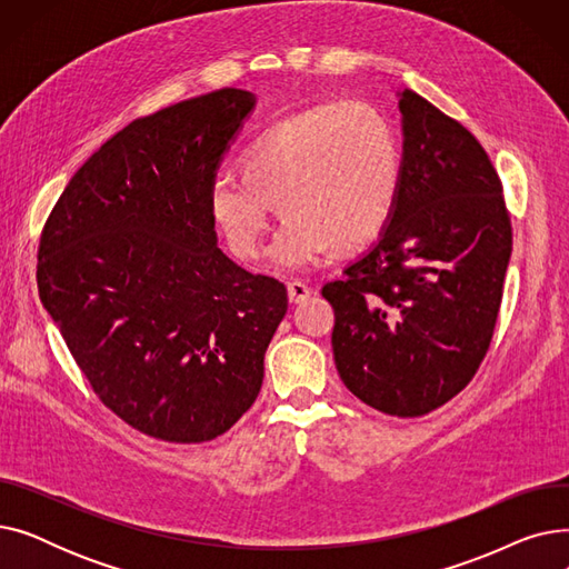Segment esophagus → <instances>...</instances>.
Masks as SVG:
<instances>
[{
    "instance_id": "esophagus-1",
    "label": "esophagus",
    "mask_w": 569,
    "mask_h": 569,
    "mask_svg": "<svg viewBox=\"0 0 569 569\" xmlns=\"http://www.w3.org/2000/svg\"><path fill=\"white\" fill-rule=\"evenodd\" d=\"M311 297V288L305 281H288V300L292 305H302Z\"/></svg>"
}]
</instances>
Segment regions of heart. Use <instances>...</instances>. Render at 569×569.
<instances>
[{"mask_svg":"<svg viewBox=\"0 0 569 569\" xmlns=\"http://www.w3.org/2000/svg\"><path fill=\"white\" fill-rule=\"evenodd\" d=\"M401 154L387 119L362 101H322L283 117L242 157V174L221 170L207 212L237 260L262 251L272 204L283 221L272 260L307 267L332 247L367 244L390 221Z\"/></svg>","mask_w":569,"mask_h":569,"instance_id":"obj_1","label":"heart"}]
</instances>
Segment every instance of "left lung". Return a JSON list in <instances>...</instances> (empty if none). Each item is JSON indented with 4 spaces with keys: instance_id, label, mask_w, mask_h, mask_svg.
I'll use <instances>...</instances> for the list:
<instances>
[{
    "instance_id": "obj_1",
    "label": "left lung",
    "mask_w": 569,
    "mask_h": 569,
    "mask_svg": "<svg viewBox=\"0 0 569 569\" xmlns=\"http://www.w3.org/2000/svg\"><path fill=\"white\" fill-rule=\"evenodd\" d=\"M403 157L378 242L325 283L348 390L397 417L457 397L489 350L512 253L502 184L485 147L412 89L399 92Z\"/></svg>"
}]
</instances>
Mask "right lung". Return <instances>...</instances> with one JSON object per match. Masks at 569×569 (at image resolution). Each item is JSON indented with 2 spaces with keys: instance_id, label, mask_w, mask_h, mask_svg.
I'll return each instance as SVG.
<instances>
[{
  "instance_id": "obj_1",
  "label": "right lung",
  "mask_w": 569,
  "mask_h": 569,
  "mask_svg": "<svg viewBox=\"0 0 569 569\" xmlns=\"http://www.w3.org/2000/svg\"><path fill=\"white\" fill-rule=\"evenodd\" d=\"M253 108L226 87L136 119L82 163L41 232L46 311L97 397L159 440L226 433L288 311L286 286L232 262L207 212Z\"/></svg>"
}]
</instances>
